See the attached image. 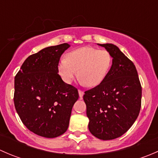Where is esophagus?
Segmentation results:
<instances>
[{
	"mask_svg": "<svg viewBox=\"0 0 158 158\" xmlns=\"http://www.w3.org/2000/svg\"><path fill=\"white\" fill-rule=\"evenodd\" d=\"M78 92H79V98H80V99H82V96H83V95H84V92H82V91H81V90H79Z\"/></svg>",
	"mask_w": 158,
	"mask_h": 158,
	"instance_id": "1",
	"label": "esophagus"
}]
</instances>
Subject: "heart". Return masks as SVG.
Masks as SVG:
<instances>
[{
	"instance_id": "heart-1",
	"label": "heart",
	"mask_w": 158,
	"mask_h": 158,
	"mask_svg": "<svg viewBox=\"0 0 158 158\" xmlns=\"http://www.w3.org/2000/svg\"><path fill=\"white\" fill-rule=\"evenodd\" d=\"M111 64L109 52L86 46L73 49L62 58L57 64V73L66 84L71 83L78 73L81 84L95 87L105 80Z\"/></svg>"
}]
</instances>
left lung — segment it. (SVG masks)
I'll use <instances>...</instances> for the list:
<instances>
[{
  "label": "left lung",
  "mask_w": 158,
  "mask_h": 158,
  "mask_svg": "<svg viewBox=\"0 0 158 158\" xmlns=\"http://www.w3.org/2000/svg\"><path fill=\"white\" fill-rule=\"evenodd\" d=\"M112 56V64L105 80L85 91L89 131L101 140L119 138L128 130L139 114L141 85L134 63L111 44H99Z\"/></svg>",
  "instance_id": "left-lung-1"
}]
</instances>
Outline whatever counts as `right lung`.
I'll use <instances>...</instances> for the list:
<instances>
[{"label":"right lung","instance_id":"1","mask_svg":"<svg viewBox=\"0 0 158 158\" xmlns=\"http://www.w3.org/2000/svg\"><path fill=\"white\" fill-rule=\"evenodd\" d=\"M70 47H48L30 56L14 79V106L23 125L44 138H56L68 129L77 89L57 73L62 54Z\"/></svg>","mask_w":158,"mask_h":158}]
</instances>
